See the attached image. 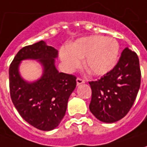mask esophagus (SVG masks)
I'll return each instance as SVG.
<instances>
[{
    "label": "esophagus",
    "instance_id": "34e87169",
    "mask_svg": "<svg viewBox=\"0 0 147 147\" xmlns=\"http://www.w3.org/2000/svg\"><path fill=\"white\" fill-rule=\"evenodd\" d=\"M84 82H85V80L81 78H77V85H78V86L81 85V84L84 83Z\"/></svg>",
    "mask_w": 147,
    "mask_h": 147
}]
</instances>
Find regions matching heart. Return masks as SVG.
Returning a JSON list of instances; mask_svg holds the SVG:
<instances>
[{
	"instance_id": "obj_1",
	"label": "heart",
	"mask_w": 147,
	"mask_h": 147,
	"mask_svg": "<svg viewBox=\"0 0 147 147\" xmlns=\"http://www.w3.org/2000/svg\"><path fill=\"white\" fill-rule=\"evenodd\" d=\"M119 47L115 39L103 36H90L78 39L61 51L60 57L65 68L74 70L82 65L95 76H102L111 71L119 58Z\"/></svg>"
}]
</instances>
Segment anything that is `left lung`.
Wrapping results in <instances>:
<instances>
[{"instance_id": "8db88e82", "label": "left lung", "mask_w": 147, "mask_h": 147, "mask_svg": "<svg viewBox=\"0 0 147 147\" xmlns=\"http://www.w3.org/2000/svg\"><path fill=\"white\" fill-rule=\"evenodd\" d=\"M89 84L92 88L89 109L92 115L104 123L123 119L132 108L140 88L141 69L138 55L125 48L112 70Z\"/></svg>"}]
</instances>
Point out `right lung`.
I'll use <instances>...</instances> for the list:
<instances>
[{
	"mask_svg": "<svg viewBox=\"0 0 147 147\" xmlns=\"http://www.w3.org/2000/svg\"><path fill=\"white\" fill-rule=\"evenodd\" d=\"M57 55V50L40 41L20 50L9 69V93L14 107L26 122L42 131L59 125L76 88V77L56 69ZM28 59H37L43 67V76L35 82L24 81L18 72L20 62Z\"/></svg>",
	"mask_w": 147,
	"mask_h": 147,
	"instance_id": "add662e5",
	"label": "right lung"
}]
</instances>
